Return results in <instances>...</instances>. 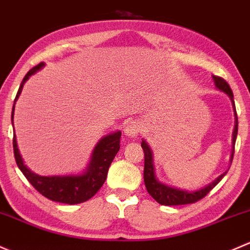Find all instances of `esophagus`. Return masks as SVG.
<instances>
[{"mask_svg": "<svg viewBox=\"0 0 250 250\" xmlns=\"http://www.w3.org/2000/svg\"><path fill=\"white\" fill-rule=\"evenodd\" d=\"M141 130H142V127H141V125L138 124L137 122H131L130 124H127L125 126V135L127 136V137L130 138H136L138 135H140Z\"/></svg>", "mask_w": 250, "mask_h": 250, "instance_id": "obj_1", "label": "esophagus"}]
</instances>
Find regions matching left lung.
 Returning <instances> with one entry per match:
<instances>
[{"label":"left lung","instance_id":"1","mask_svg":"<svg viewBox=\"0 0 250 250\" xmlns=\"http://www.w3.org/2000/svg\"><path fill=\"white\" fill-rule=\"evenodd\" d=\"M213 81H214L215 87L220 91H223L224 94H226L229 96V99L231 100V104H232L233 112H235V127H233V133H232V151H231L230 156V164L232 163L233 153H235V142L236 138H237V131H238V119H237V113H236V107H235V101H233V94L231 87L229 86V84L224 81L223 78L219 77H212ZM142 146L144 150V184H146V191L149 192L151 197L155 200L156 202H159L160 205L164 206H178V205H188V203H194L199 200H201L202 197H205L215 185L219 183L223 177L225 176V171L223 174H220L219 177L214 179L212 183L207 184L206 187L201 188V189L197 190H187V189H181V188L173 187V185L165 184V183L160 182L156 178L155 174V167H154V158H153V150H151L150 146L146 143V141L142 140Z\"/></svg>","mask_w":250,"mask_h":250}]
</instances>
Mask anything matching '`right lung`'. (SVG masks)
<instances>
[{"instance_id": "obj_1", "label": "right lung", "mask_w": 250, "mask_h": 250, "mask_svg": "<svg viewBox=\"0 0 250 250\" xmlns=\"http://www.w3.org/2000/svg\"><path fill=\"white\" fill-rule=\"evenodd\" d=\"M44 66V62L38 63L37 66L31 68L22 79L19 90H18L17 97L14 100V104H13L12 124L13 117H14L15 102L21 94L22 86L32 74H35L36 72L40 71ZM120 137H122L120 131H115V132L104 136L95 146L85 169L78 174L40 176V174L32 172L24 164V160L20 155L15 132L14 137H13V149H14V158L18 167L38 192H41L43 196L51 200V201L67 203V205H77V203L85 202L89 199H91L99 191L100 188L104 185L107 178L108 168H109L113 159L115 158L120 149Z\"/></svg>"}]
</instances>
